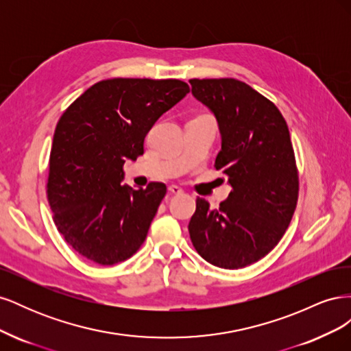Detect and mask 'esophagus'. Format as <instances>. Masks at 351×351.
I'll list each match as a JSON object with an SVG mask.
<instances>
[{"instance_id":"obj_1","label":"esophagus","mask_w":351,"mask_h":351,"mask_svg":"<svg viewBox=\"0 0 351 351\" xmlns=\"http://www.w3.org/2000/svg\"><path fill=\"white\" fill-rule=\"evenodd\" d=\"M168 190H169V193H174V195H182V193H183V189H180V187L176 186V184L168 186Z\"/></svg>"}]
</instances>
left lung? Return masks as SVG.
Listing matches in <instances>:
<instances>
[{"mask_svg": "<svg viewBox=\"0 0 351 351\" xmlns=\"http://www.w3.org/2000/svg\"><path fill=\"white\" fill-rule=\"evenodd\" d=\"M193 97L215 115L221 151L215 167L232 187L218 209L197 197L190 239L206 262L239 269L277 246L299 195L290 132L275 105L236 79H192Z\"/></svg>", "mask_w": 351, "mask_h": 351, "instance_id": "left-lung-1", "label": "left lung"}]
</instances>
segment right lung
I'll use <instances>...</instances> for the list:
<instances>
[{"label": "right lung", "instance_id": "right-lung-1", "mask_svg": "<svg viewBox=\"0 0 351 351\" xmlns=\"http://www.w3.org/2000/svg\"><path fill=\"white\" fill-rule=\"evenodd\" d=\"M189 92L176 79H108L61 115L47 193L58 231L83 258L114 265L143 244L167 186L134 190L121 183L123 165L143 155L147 132Z\"/></svg>", "mask_w": 351, "mask_h": 351}]
</instances>
